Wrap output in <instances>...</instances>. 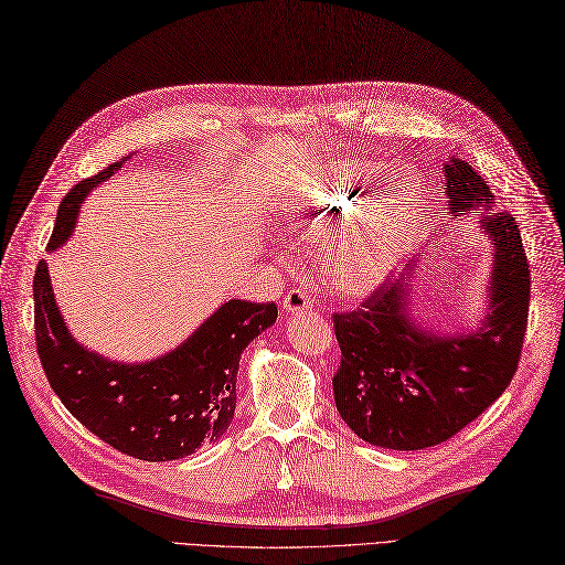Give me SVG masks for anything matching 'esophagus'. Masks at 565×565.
Segmentation results:
<instances>
[{
	"label": "esophagus",
	"instance_id": "1",
	"mask_svg": "<svg viewBox=\"0 0 565 565\" xmlns=\"http://www.w3.org/2000/svg\"><path fill=\"white\" fill-rule=\"evenodd\" d=\"M282 307H285V311H289V313H297V311H303V309H311V297H309L307 289L292 287V289H289V292L285 295V299H282Z\"/></svg>",
	"mask_w": 565,
	"mask_h": 565
}]
</instances>
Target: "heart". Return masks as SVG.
<instances>
[{
    "instance_id": "obj_1",
    "label": "heart",
    "mask_w": 565,
    "mask_h": 565,
    "mask_svg": "<svg viewBox=\"0 0 565 565\" xmlns=\"http://www.w3.org/2000/svg\"><path fill=\"white\" fill-rule=\"evenodd\" d=\"M377 173V163L359 159L311 163L282 190V216L303 237H326L320 273L342 297H363L383 285L420 218V173L396 166L369 193Z\"/></svg>"
}]
</instances>
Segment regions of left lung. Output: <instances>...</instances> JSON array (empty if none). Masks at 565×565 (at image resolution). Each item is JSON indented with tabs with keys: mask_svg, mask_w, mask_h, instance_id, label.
<instances>
[{
	"mask_svg": "<svg viewBox=\"0 0 565 565\" xmlns=\"http://www.w3.org/2000/svg\"><path fill=\"white\" fill-rule=\"evenodd\" d=\"M451 213L480 216L494 245L490 311L478 330L437 334L411 316L414 256L356 311L334 313L342 361L332 377L342 420L375 447L416 451L463 430L492 406L515 375L527 328L530 266L521 227L484 180L461 159L445 163Z\"/></svg>",
	"mask_w": 565,
	"mask_h": 565,
	"instance_id": "obj_1",
	"label": "left lung"
}]
</instances>
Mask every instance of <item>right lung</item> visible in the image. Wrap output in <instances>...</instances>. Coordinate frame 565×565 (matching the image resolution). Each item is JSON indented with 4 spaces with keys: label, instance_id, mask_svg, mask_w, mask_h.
Returning <instances> with one entry per match:
<instances>
[{
    "label": "right lung",
    "instance_id": "1",
    "mask_svg": "<svg viewBox=\"0 0 565 565\" xmlns=\"http://www.w3.org/2000/svg\"><path fill=\"white\" fill-rule=\"evenodd\" d=\"M128 159L81 180L64 196L50 252L73 233L85 194ZM33 297L38 356L61 404L106 445L140 461L185 459L223 437L235 416L239 354L278 318L273 301L231 299L173 352L145 363H118L71 338L44 262L35 270Z\"/></svg>",
    "mask_w": 565,
    "mask_h": 565
}]
</instances>
